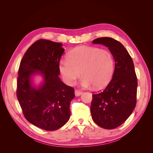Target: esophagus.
<instances>
[{"mask_svg": "<svg viewBox=\"0 0 153 153\" xmlns=\"http://www.w3.org/2000/svg\"><path fill=\"white\" fill-rule=\"evenodd\" d=\"M82 94V91H81L80 90L78 89H75V94L76 96H79Z\"/></svg>", "mask_w": 153, "mask_h": 153, "instance_id": "1", "label": "esophagus"}]
</instances>
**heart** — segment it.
Returning <instances> with one entry per match:
<instances>
[{
	"instance_id": "b5f03b06",
	"label": "heart",
	"mask_w": 153,
	"mask_h": 153,
	"mask_svg": "<svg viewBox=\"0 0 153 153\" xmlns=\"http://www.w3.org/2000/svg\"><path fill=\"white\" fill-rule=\"evenodd\" d=\"M59 68L68 85L74 84L80 78L81 72L82 85H91L98 89L107 84L112 78L114 59L108 50L81 46L71 50L67 59L60 62Z\"/></svg>"
}]
</instances>
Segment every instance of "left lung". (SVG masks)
Listing matches in <instances>:
<instances>
[{
	"label": "left lung",
	"instance_id": "obj_1",
	"mask_svg": "<svg viewBox=\"0 0 153 153\" xmlns=\"http://www.w3.org/2000/svg\"><path fill=\"white\" fill-rule=\"evenodd\" d=\"M92 43L107 47L115 60L112 80L103 91L92 94L91 105L94 122L101 128L112 129L126 121L135 108L137 78L130 55L119 41L103 37Z\"/></svg>",
	"mask_w": 153,
	"mask_h": 153
}]
</instances>
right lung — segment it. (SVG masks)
I'll use <instances>...</instances> for the list:
<instances>
[{
    "label": "right lung",
    "mask_w": 153,
    "mask_h": 153,
    "mask_svg": "<svg viewBox=\"0 0 153 153\" xmlns=\"http://www.w3.org/2000/svg\"><path fill=\"white\" fill-rule=\"evenodd\" d=\"M62 44L41 39L27 50L20 62L17 78L16 96L24 117L34 126L54 131L70 117L69 105L75 90L61 80L59 62L64 49ZM40 73L44 82L37 89L31 76Z\"/></svg>",
    "instance_id": "obj_1"
}]
</instances>
